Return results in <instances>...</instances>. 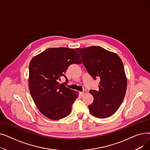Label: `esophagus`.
<instances>
[{
    "label": "esophagus",
    "instance_id": "34e87169",
    "mask_svg": "<svg viewBox=\"0 0 150 150\" xmlns=\"http://www.w3.org/2000/svg\"><path fill=\"white\" fill-rule=\"evenodd\" d=\"M87 93V91L86 90H84L83 92H80V94H81V96L83 97V96H84L85 94Z\"/></svg>",
    "mask_w": 150,
    "mask_h": 150
}]
</instances>
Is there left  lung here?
<instances>
[{"instance_id": "left-lung-1", "label": "left lung", "mask_w": 150, "mask_h": 150, "mask_svg": "<svg viewBox=\"0 0 150 150\" xmlns=\"http://www.w3.org/2000/svg\"><path fill=\"white\" fill-rule=\"evenodd\" d=\"M76 50L93 80L100 79L98 91H89L93 97L89 112L100 119L111 116L121 105L127 91V79L122 59L115 53L98 46Z\"/></svg>"}]
</instances>
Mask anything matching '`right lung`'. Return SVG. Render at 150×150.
Returning a JSON list of instances; mask_svg holds the SVG:
<instances>
[{"label":"right lung","mask_w":150,"mask_h":150,"mask_svg":"<svg viewBox=\"0 0 150 150\" xmlns=\"http://www.w3.org/2000/svg\"><path fill=\"white\" fill-rule=\"evenodd\" d=\"M75 49L50 48L36 55L29 65L28 86L31 96L38 109L50 119L57 120L69 115L78 93L58 81L69 66L81 64Z\"/></svg>","instance_id":"add662e5"}]
</instances>
